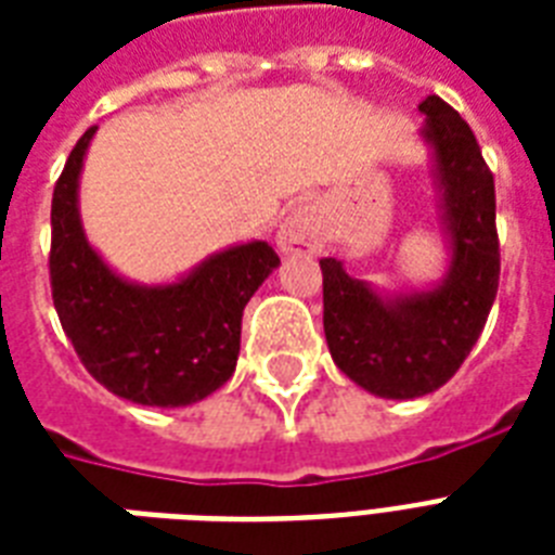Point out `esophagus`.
<instances>
[{
	"mask_svg": "<svg viewBox=\"0 0 555 555\" xmlns=\"http://www.w3.org/2000/svg\"><path fill=\"white\" fill-rule=\"evenodd\" d=\"M282 253H317L322 247V230L308 207H296L282 221L276 235Z\"/></svg>",
	"mask_w": 555,
	"mask_h": 555,
	"instance_id": "obj_1",
	"label": "esophagus"
}]
</instances>
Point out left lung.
<instances>
[{"mask_svg":"<svg viewBox=\"0 0 555 555\" xmlns=\"http://www.w3.org/2000/svg\"><path fill=\"white\" fill-rule=\"evenodd\" d=\"M431 150L449 268L438 285L383 294L322 259L325 339L337 369L386 400H412L447 383L473 351L499 294L495 184L473 129L440 98L421 103Z\"/></svg>","mask_w":555,"mask_h":555,"instance_id":"left-lung-1","label":"left lung"}]
</instances>
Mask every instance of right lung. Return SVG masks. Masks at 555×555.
<instances>
[{"instance_id": "right-lung-1", "label": "right lung", "mask_w": 555, "mask_h": 555, "mask_svg": "<svg viewBox=\"0 0 555 555\" xmlns=\"http://www.w3.org/2000/svg\"><path fill=\"white\" fill-rule=\"evenodd\" d=\"M91 126L72 150L51 201V294L65 337L112 395L176 409L212 395L233 377L242 313L279 268L268 242L212 253L176 282L141 285L120 276L86 238L80 172Z\"/></svg>"}]
</instances>
